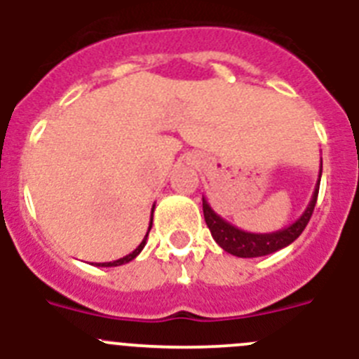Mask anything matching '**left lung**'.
<instances>
[{"mask_svg":"<svg viewBox=\"0 0 359 359\" xmlns=\"http://www.w3.org/2000/svg\"><path fill=\"white\" fill-rule=\"evenodd\" d=\"M320 177H322V163H320V174L318 182H316L315 192L311 198L309 205L304 210V214L291 223L290 226L282 228V230L271 231V233H252V231H244L241 228L233 226L228 221H224L219 214L212 210L208 201L203 198V214H205V221L210 230L212 237L215 243L224 250V252L231 253L236 257H243V259H252V257H264L269 253H275L278 250L286 248L297 239L304 231V228L309 223L313 210H315L316 198H318L320 190Z\"/></svg>","mask_w":359,"mask_h":359,"instance_id":"1","label":"left lung"}]
</instances>
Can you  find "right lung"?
<instances>
[{"instance_id": "1", "label": "right lung", "mask_w": 359, "mask_h": 359, "mask_svg": "<svg viewBox=\"0 0 359 359\" xmlns=\"http://www.w3.org/2000/svg\"><path fill=\"white\" fill-rule=\"evenodd\" d=\"M152 212H154V207H152V210H151V223H149L147 233H145L144 241H142V243L138 244V248H136V250H133V252L129 253V255L122 257V259H118V261H113V262H102V264H100V262H98L97 266H102V268H111V266H122V264H126V262H131L133 259H136V257L140 255V252H142V250H144L145 243H147V236H149V231H151V228H152Z\"/></svg>"}]
</instances>
